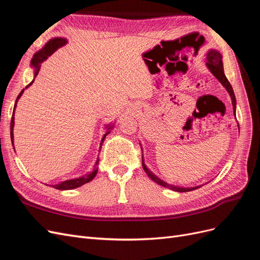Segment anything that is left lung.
<instances>
[{
  "label": "left lung",
  "instance_id": "8db88e82",
  "mask_svg": "<svg viewBox=\"0 0 260 260\" xmlns=\"http://www.w3.org/2000/svg\"><path fill=\"white\" fill-rule=\"evenodd\" d=\"M206 65H207L208 69L211 72V74L217 78V79L219 80V82L224 86L225 90L228 92H229L230 96H231V101H232L233 109H234V115H235V105H237V101H235V95H234V92H233V89H232V85L230 84L229 81H228L226 77L224 75V72H223L222 55L220 54L218 51H216V50L208 51V53L206 54ZM142 166H143L144 171L146 172V175L149 178H151L154 181V182H156L157 184H159L161 186L171 188V190H174V191H177V192H188V191L196 190V188L200 187V186H195V187H179V186H175V185H171V184L166 183V182H165V181L160 180L158 177H156L153 174V172L145 166L143 157H142Z\"/></svg>",
  "mask_w": 260,
  "mask_h": 260
}]
</instances>
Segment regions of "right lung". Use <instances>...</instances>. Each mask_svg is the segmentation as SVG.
<instances>
[{"label":"right lung","mask_w":260,"mask_h":260,"mask_svg":"<svg viewBox=\"0 0 260 260\" xmlns=\"http://www.w3.org/2000/svg\"><path fill=\"white\" fill-rule=\"evenodd\" d=\"M66 43H67V40H66V39H64V38H54V39H52V40H50L48 43H46V44L44 45V48H43L42 50L37 52V53L34 55L32 59H31V66H32V67L35 68V78H36L37 75L39 74V70H40V67H41L42 62H43L46 58H48L49 56H51V55H52L55 51H56V50L59 49V48H61V46L65 45ZM34 81H35V79H34L32 81H31V82L26 86L25 89H27L28 86H30L31 84H32ZM25 89L21 90V92L19 93V95L17 96L16 102H15V106H14V112H13L12 121H11V140H12L13 146H14L13 129H14V124H15V121H14V113H15V108H16L17 102H18L19 98L21 96V94L23 93V91H25ZM106 128L108 129V131L105 133L103 139H102V141H101L100 151H101V147H102V143L104 142L105 137L108 135L109 132H111L109 130H111V129L113 128V124H112V125L109 124L108 127H106ZM98 165H99V158H98L95 165H94V168L92 169V171L90 172V174H86V175H84V176H82V177H80V178H76V179H72V180L62 181V182H60V183H58V184L53 185V187L57 188V190H73V188L79 187V186H81V185H83V184H85V183L90 182V181L93 180L94 177H95L96 174H98V169H99V168H98Z\"/></svg>","instance_id":"1"}]
</instances>
